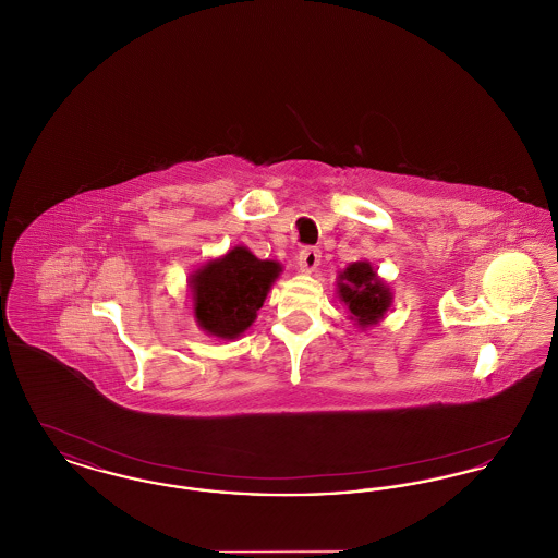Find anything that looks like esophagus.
I'll return each instance as SVG.
<instances>
[{"label": "esophagus", "mask_w": 558, "mask_h": 558, "mask_svg": "<svg viewBox=\"0 0 558 558\" xmlns=\"http://www.w3.org/2000/svg\"><path fill=\"white\" fill-rule=\"evenodd\" d=\"M319 259H322V251L316 246H303L299 251V257H296V264L301 267V271L310 274L319 266Z\"/></svg>", "instance_id": "obj_1"}]
</instances>
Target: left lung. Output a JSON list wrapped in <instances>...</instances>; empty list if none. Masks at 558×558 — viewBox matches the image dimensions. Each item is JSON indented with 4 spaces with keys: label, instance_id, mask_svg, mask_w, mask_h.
I'll list each match as a JSON object with an SVG mask.
<instances>
[{
    "label": "left lung",
    "instance_id": "8db88e82",
    "mask_svg": "<svg viewBox=\"0 0 558 558\" xmlns=\"http://www.w3.org/2000/svg\"><path fill=\"white\" fill-rule=\"evenodd\" d=\"M339 294L357 324H376L391 305V292L376 278L368 264H353L341 274Z\"/></svg>",
    "mask_w": 558,
    "mask_h": 558
}]
</instances>
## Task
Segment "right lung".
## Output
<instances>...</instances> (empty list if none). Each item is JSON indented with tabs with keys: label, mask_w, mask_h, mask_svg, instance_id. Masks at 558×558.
I'll use <instances>...</instances> for the list:
<instances>
[{
	"label": "right lung",
	"mask_w": 558,
	"mask_h": 558,
	"mask_svg": "<svg viewBox=\"0 0 558 558\" xmlns=\"http://www.w3.org/2000/svg\"><path fill=\"white\" fill-rule=\"evenodd\" d=\"M280 266L236 246L201 269L194 280V316L213 337L236 339L257 316Z\"/></svg>",
	"instance_id": "obj_1"
}]
</instances>
